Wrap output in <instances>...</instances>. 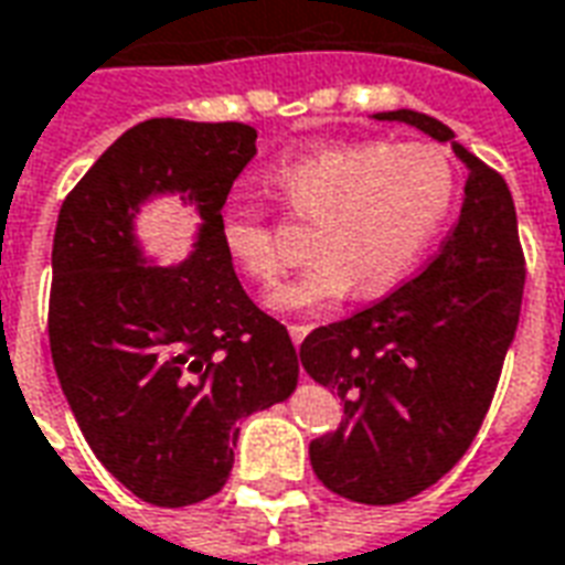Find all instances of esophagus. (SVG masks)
Returning a JSON list of instances; mask_svg holds the SVG:
<instances>
[{
	"label": "esophagus",
	"instance_id": "esophagus-1",
	"mask_svg": "<svg viewBox=\"0 0 565 565\" xmlns=\"http://www.w3.org/2000/svg\"><path fill=\"white\" fill-rule=\"evenodd\" d=\"M308 332H311V323H290V339H294V344H302Z\"/></svg>",
	"mask_w": 565,
	"mask_h": 565
}]
</instances>
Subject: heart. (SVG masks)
Here are the masks:
<instances>
[{
    "instance_id": "obj_1",
    "label": "heart",
    "mask_w": 565,
    "mask_h": 565,
    "mask_svg": "<svg viewBox=\"0 0 565 565\" xmlns=\"http://www.w3.org/2000/svg\"><path fill=\"white\" fill-rule=\"evenodd\" d=\"M269 181L294 214L315 221V259L269 296L278 311L327 306L354 284L363 296L391 290L424 254L454 196L450 162L429 145H327L278 162ZM221 242L250 281L284 275V250L257 209L223 211Z\"/></svg>"
}]
</instances>
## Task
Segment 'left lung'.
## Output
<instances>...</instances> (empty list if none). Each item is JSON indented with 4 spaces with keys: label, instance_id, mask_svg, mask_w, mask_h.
Here are the masks:
<instances>
[{
    "label": "left lung",
    "instance_id": "1",
    "mask_svg": "<svg viewBox=\"0 0 565 565\" xmlns=\"http://www.w3.org/2000/svg\"><path fill=\"white\" fill-rule=\"evenodd\" d=\"M466 162L460 221L426 269L330 327L308 332L299 360L342 396L335 433L311 441V469L332 493L396 505L448 475L481 429L518 330L523 250L505 178L420 111H381Z\"/></svg>",
    "mask_w": 565,
    "mask_h": 565
}]
</instances>
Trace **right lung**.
Here are the masks:
<instances>
[{"label":"right lung","instance_id":"add662e5","mask_svg":"<svg viewBox=\"0 0 565 565\" xmlns=\"http://www.w3.org/2000/svg\"><path fill=\"white\" fill-rule=\"evenodd\" d=\"M254 153L247 124L153 117L93 162L56 217V379L99 462L160 509L214 497L233 469L235 424L299 381L284 323L250 302L221 242L230 186ZM166 192L203 223L184 264L148 267L135 217Z\"/></svg>","mask_w":565,"mask_h":565}]
</instances>
